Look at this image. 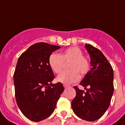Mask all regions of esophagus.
Masks as SVG:
<instances>
[{
    "label": "esophagus",
    "mask_w": 125,
    "mask_h": 125,
    "mask_svg": "<svg viewBox=\"0 0 125 125\" xmlns=\"http://www.w3.org/2000/svg\"><path fill=\"white\" fill-rule=\"evenodd\" d=\"M64 87L65 88V89H66V88H68V87H69V85H66V84H64Z\"/></svg>",
    "instance_id": "1"
}]
</instances>
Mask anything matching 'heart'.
Listing matches in <instances>:
<instances>
[{
    "label": "heart",
    "mask_w": 125,
    "mask_h": 125,
    "mask_svg": "<svg viewBox=\"0 0 125 125\" xmlns=\"http://www.w3.org/2000/svg\"><path fill=\"white\" fill-rule=\"evenodd\" d=\"M82 50L76 46L65 50L61 54L52 52L48 58L50 67L55 73H59L63 68L64 62H69L68 69L57 76L56 81L64 84H71L78 81L80 79L79 73L83 75L89 72L90 62L87 58L83 56Z\"/></svg>",
    "instance_id": "obj_1"
}]
</instances>
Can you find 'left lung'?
Wrapping results in <instances>:
<instances>
[{
    "instance_id": "left-lung-1",
    "label": "left lung",
    "mask_w": 125,
    "mask_h": 125,
    "mask_svg": "<svg viewBox=\"0 0 125 125\" xmlns=\"http://www.w3.org/2000/svg\"><path fill=\"white\" fill-rule=\"evenodd\" d=\"M90 57V70L80 83L86 92L77 86L76 96L71 103L75 115L82 120L93 122L108 109L113 94V71L104 54L93 46L85 44Z\"/></svg>"
}]
</instances>
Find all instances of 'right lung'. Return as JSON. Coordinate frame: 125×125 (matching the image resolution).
Segmentation results:
<instances>
[{
    "instance_id": "1",
    "label": "right lung",
    "mask_w": 125,
    "mask_h": 125,
    "mask_svg": "<svg viewBox=\"0 0 125 125\" xmlns=\"http://www.w3.org/2000/svg\"><path fill=\"white\" fill-rule=\"evenodd\" d=\"M59 46L38 43L21 54L13 74L17 105L27 118L40 122L50 116L64 91L61 83H52L54 78L48 63Z\"/></svg>"
}]
</instances>
